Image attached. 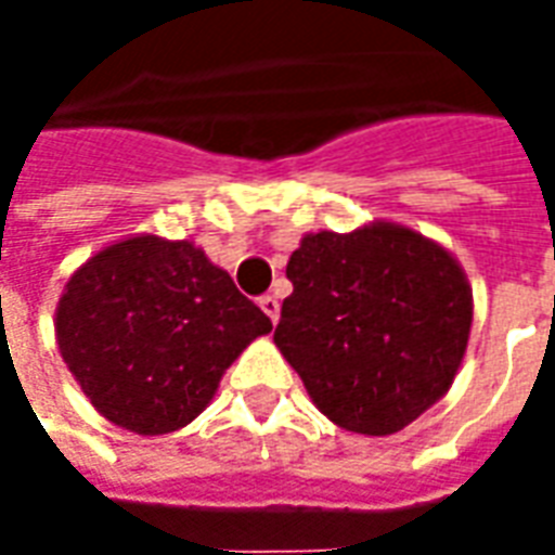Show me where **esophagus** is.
Returning <instances> with one entry per match:
<instances>
[{"label": "esophagus", "instance_id": "34e87169", "mask_svg": "<svg viewBox=\"0 0 555 555\" xmlns=\"http://www.w3.org/2000/svg\"><path fill=\"white\" fill-rule=\"evenodd\" d=\"M258 306H261V312H264L267 318H270V321L276 324V321H279V300H276V297H273V294H264V297L258 300Z\"/></svg>", "mask_w": 555, "mask_h": 555}]
</instances>
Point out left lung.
<instances>
[{
    "label": "left lung",
    "mask_w": 555,
    "mask_h": 555,
    "mask_svg": "<svg viewBox=\"0 0 555 555\" xmlns=\"http://www.w3.org/2000/svg\"><path fill=\"white\" fill-rule=\"evenodd\" d=\"M273 341L338 428L396 434L440 401L464 360L473 291L440 243L396 222L306 234Z\"/></svg>",
    "instance_id": "8db88e82"
}]
</instances>
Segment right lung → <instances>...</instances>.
I'll list each match as a JSON object with an SVG mask.
<instances>
[{
  "label": "right lung",
  "mask_w": 555,
  "mask_h": 555,
  "mask_svg": "<svg viewBox=\"0 0 555 555\" xmlns=\"http://www.w3.org/2000/svg\"><path fill=\"white\" fill-rule=\"evenodd\" d=\"M273 324L190 241L139 234L91 255L55 309V341L94 410L142 437L190 425Z\"/></svg>",
  "instance_id": "add662e5"
}]
</instances>
